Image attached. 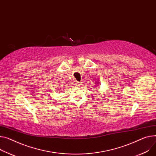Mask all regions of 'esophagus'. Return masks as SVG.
Masks as SVG:
<instances>
[{
  "mask_svg": "<svg viewBox=\"0 0 156 156\" xmlns=\"http://www.w3.org/2000/svg\"><path fill=\"white\" fill-rule=\"evenodd\" d=\"M75 85L77 86V87H80L81 85V83L79 82V81H77V82L75 83Z\"/></svg>",
  "mask_w": 156,
  "mask_h": 156,
  "instance_id": "34e87169",
  "label": "esophagus"
}]
</instances>
